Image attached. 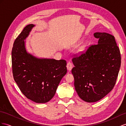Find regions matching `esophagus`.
Segmentation results:
<instances>
[{"label":"esophagus","mask_w":126,"mask_h":126,"mask_svg":"<svg viewBox=\"0 0 126 126\" xmlns=\"http://www.w3.org/2000/svg\"><path fill=\"white\" fill-rule=\"evenodd\" d=\"M66 67H67V70H69V71H71V70L72 69V67H73V65H72V63L70 62H67Z\"/></svg>","instance_id":"34e87169"}]
</instances>
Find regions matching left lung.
Returning a JSON list of instances; mask_svg holds the SVG:
<instances>
[{
  "label": "left lung",
  "mask_w": 126,
  "mask_h": 126,
  "mask_svg": "<svg viewBox=\"0 0 126 126\" xmlns=\"http://www.w3.org/2000/svg\"><path fill=\"white\" fill-rule=\"evenodd\" d=\"M98 44L72 59V73L75 89L80 98L89 102L101 99L115 84L121 65V55L114 37L96 32Z\"/></svg>",
  "instance_id": "obj_1"
}]
</instances>
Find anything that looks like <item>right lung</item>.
<instances>
[{
	"label": "right lung",
	"instance_id": "1",
	"mask_svg": "<svg viewBox=\"0 0 126 126\" xmlns=\"http://www.w3.org/2000/svg\"><path fill=\"white\" fill-rule=\"evenodd\" d=\"M34 27L27 25L16 38L12 51V71L15 81L27 98L45 103L53 97L66 73V62L39 59L27 52L24 40Z\"/></svg>",
	"mask_w": 126,
	"mask_h": 126
}]
</instances>
